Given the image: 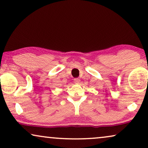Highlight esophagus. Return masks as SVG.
<instances>
[{"label":"esophagus","instance_id":"34e87169","mask_svg":"<svg viewBox=\"0 0 148 148\" xmlns=\"http://www.w3.org/2000/svg\"><path fill=\"white\" fill-rule=\"evenodd\" d=\"M80 82V79L79 78H75L74 79V83L76 84H79Z\"/></svg>","mask_w":148,"mask_h":148}]
</instances>
